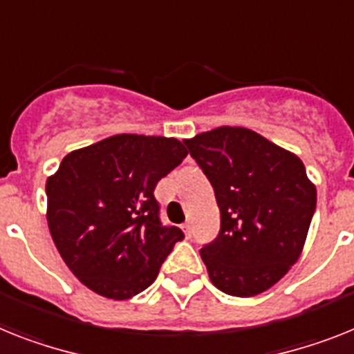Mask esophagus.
Returning a JSON list of instances; mask_svg holds the SVG:
<instances>
[{"instance_id": "esophagus-1", "label": "esophagus", "mask_w": 354, "mask_h": 354, "mask_svg": "<svg viewBox=\"0 0 354 354\" xmlns=\"http://www.w3.org/2000/svg\"><path fill=\"white\" fill-rule=\"evenodd\" d=\"M182 228H183V232H185V236H187V237H191V236H192V227H191V223H189V221L183 223Z\"/></svg>"}]
</instances>
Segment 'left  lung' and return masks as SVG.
Segmentation results:
<instances>
[{"mask_svg":"<svg viewBox=\"0 0 354 354\" xmlns=\"http://www.w3.org/2000/svg\"><path fill=\"white\" fill-rule=\"evenodd\" d=\"M214 187L221 228L200 250L212 284L254 297L281 281L301 257L317 189L297 154L246 127H216L187 138Z\"/></svg>","mask_w":354,"mask_h":354,"instance_id":"left-lung-1","label":"left lung"}]
</instances>
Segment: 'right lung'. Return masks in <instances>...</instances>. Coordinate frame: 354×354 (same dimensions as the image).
I'll use <instances>...</instances> for the list:
<instances>
[{
    "label": "right lung",
    "mask_w": 354,
    "mask_h": 354,
    "mask_svg": "<svg viewBox=\"0 0 354 354\" xmlns=\"http://www.w3.org/2000/svg\"><path fill=\"white\" fill-rule=\"evenodd\" d=\"M189 151L176 138L115 135L71 151L46 180V219L62 261L84 286L127 301L154 283L183 239L163 227L154 187Z\"/></svg>",
    "instance_id": "1"
}]
</instances>
